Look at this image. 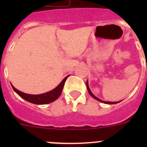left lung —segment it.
<instances>
[{
  "instance_id": "left-lung-1",
  "label": "left lung",
  "mask_w": 147,
  "mask_h": 147,
  "mask_svg": "<svg viewBox=\"0 0 147 147\" xmlns=\"http://www.w3.org/2000/svg\"><path fill=\"white\" fill-rule=\"evenodd\" d=\"M86 85H87V88H88V93H90V96H91L93 98H94L95 99L98 100V102H102V103H104V104H107V105H113V104H117V103H119V102H120V101H119V102H107V101H103V100L100 99V98H98V97H96V96H94V95H93V93L91 92V90H90V88H89V85H88V80H87Z\"/></svg>"
}]
</instances>
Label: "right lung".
<instances>
[{"label":"right lung","mask_w":147,"mask_h":147,"mask_svg":"<svg viewBox=\"0 0 147 147\" xmlns=\"http://www.w3.org/2000/svg\"><path fill=\"white\" fill-rule=\"evenodd\" d=\"M68 76H69V75L65 77L62 80V81L54 89L51 90L49 92H46V93H42V94H28V93H25L18 90L11 84V85L15 93H18L21 98L25 99L27 102H30V103L35 104V105H46V104H49L51 102H54V101H55L56 99H57L59 98V96L62 93V88L64 87L65 82L66 80H67V78Z\"/></svg>","instance_id":"obj_1"}]
</instances>
